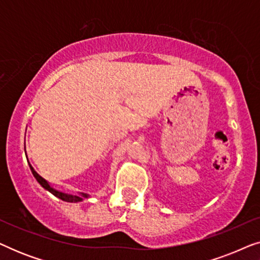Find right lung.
Listing matches in <instances>:
<instances>
[{
    "instance_id": "1",
    "label": "right lung",
    "mask_w": 260,
    "mask_h": 260,
    "mask_svg": "<svg viewBox=\"0 0 260 260\" xmlns=\"http://www.w3.org/2000/svg\"><path fill=\"white\" fill-rule=\"evenodd\" d=\"M29 168H30V170H31V174H33L34 175V177L35 179H37V181L39 183L41 184L42 187L45 188V189H47L49 193H52L53 195H55L56 198H59V199H61L62 201H67V202H79V201H81L83 200V198H87L88 195L87 194H84V193H81L79 197H78V195H71V194H66V193H61V191H59V190H56V189H54V188L53 187H51V184H49L47 181H46L44 177H41L40 175H39V174L35 172L34 170V168L33 167H31L30 165H29Z\"/></svg>"
}]
</instances>
